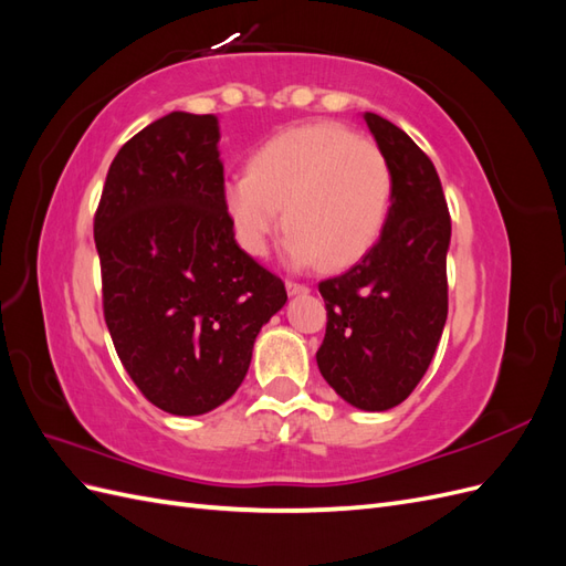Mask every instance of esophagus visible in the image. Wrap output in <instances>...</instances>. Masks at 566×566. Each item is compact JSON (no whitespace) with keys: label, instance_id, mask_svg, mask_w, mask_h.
Segmentation results:
<instances>
[{"label":"esophagus","instance_id":"esophagus-1","mask_svg":"<svg viewBox=\"0 0 566 566\" xmlns=\"http://www.w3.org/2000/svg\"><path fill=\"white\" fill-rule=\"evenodd\" d=\"M285 287H287V295H310V285H304V283L287 281Z\"/></svg>","mask_w":566,"mask_h":566}]
</instances>
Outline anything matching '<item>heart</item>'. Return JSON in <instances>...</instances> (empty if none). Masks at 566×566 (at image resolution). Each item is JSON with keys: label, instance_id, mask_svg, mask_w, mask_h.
Listing matches in <instances>:
<instances>
[{"label": "heart", "instance_id": "obj_1", "mask_svg": "<svg viewBox=\"0 0 566 566\" xmlns=\"http://www.w3.org/2000/svg\"><path fill=\"white\" fill-rule=\"evenodd\" d=\"M235 241L269 250L281 224L295 266L345 269L378 243L391 202V169L373 142L335 123L285 129L252 153L248 172L221 188Z\"/></svg>", "mask_w": 566, "mask_h": 566}]
</instances>
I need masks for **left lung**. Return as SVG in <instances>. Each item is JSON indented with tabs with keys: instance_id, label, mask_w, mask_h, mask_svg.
Returning <instances> with one entry per match:
<instances>
[{
	"instance_id": "8db88e82",
	"label": "left lung",
	"mask_w": 566,
	"mask_h": 566,
	"mask_svg": "<svg viewBox=\"0 0 566 566\" xmlns=\"http://www.w3.org/2000/svg\"><path fill=\"white\" fill-rule=\"evenodd\" d=\"M364 119L391 169V208L361 262L318 283L328 325L316 364L354 408L389 410L422 380L447 323L451 217L416 142L380 115Z\"/></svg>"
}]
</instances>
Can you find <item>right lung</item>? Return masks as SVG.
Segmentation results:
<instances>
[{
	"instance_id": "right-lung-1",
	"label": "right lung",
	"mask_w": 566,
	"mask_h": 566,
	"mask_svg": "<svg viewBox=\"0 0 566 566\" xmlns=\"http://www.w3.org/2000/svg\"><path fill=\"white\" fill-rule=\"evenodd\" d=\"M219 119L175 111L117 150L94 217L104 316L144 397L172 416L231 399L287 300L238 248L221 202Z\"/></svg>"
}]
</instances>
